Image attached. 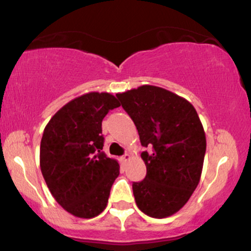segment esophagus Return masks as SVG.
Listing matches in <instances>:
<instances>
[{"mask_svg":"<svg viewBox=\"0 0 251 251\" xmlns=\"http://www.w3.org/2000/svg\"><path fill=\"white\" fill-rule=\"evenodd\" d=\"M130 158H131V155L128 154V153H126L125 155H122V157H121V161L125 162V164H126V161L130 160Z\"/></svg>","mask_w":251,"mask_h":251,"instance_id":"obj_1","label":"esophagus"}]
</instances>
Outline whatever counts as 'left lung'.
Listing matches in <instances>:
<instances>
[{
    "label": "left lung",
    "mask_w": 251,
    "mask_h": 251,
    "mask_svg": "<svg viewBox=\"0 0 251 251\" xmlns=\"http://www.w3.org/2000/svg\"><path fill=\"white\" fill-rule=\"evenodd\" d=\"M138 130L146 176L133 182L138 209L152 218L171 217L184 206L200 183L206 138L195 107L187 99L154 85L116 93Z\"/></svg>",
    "instance_id": "obj_1"
}]
</instances>
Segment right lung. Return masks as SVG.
I'll use <instances>...</instances> for the list:
<instances>
[{
  "instance_id": "add662e5",
  "label": "right lung",
  "mask_w": 251,
  "mask_h": 251,
  "mask_svg": "<svg viewBox=\"0 0 251 251\" xmlns=\"http://www.w3.org/2000/svg\"><path fill=\"white\" fill-rule=\"evenodd\" d=\"M121 106L108 92H89L54 114L40 143V169L55 201L75 217L99 216L120 174L116 159L101 150V122Z\"/></svg>"
}]
</instances>
